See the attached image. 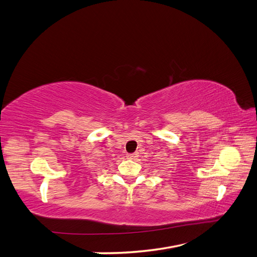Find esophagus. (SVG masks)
Segmentation results:
<instances>
[{"label": "esophagus", "instance_id": "1", "mask_svg": "<svg viewBox=\"0 0 257 257\" xmlns=\"http://www.w3.org/2000/svg\"><path fill=\"white\" fill-rule=\"evenodd\" d=\"M126 157H127V159H128V160H133V161H136V160L138 159L139 155H138V153H137V152H135V153H130V154H127Z\"/></svg>", "mask_w": 257, "mask_h": 257}]
</instances>
